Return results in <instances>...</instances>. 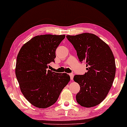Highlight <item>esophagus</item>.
Masks as SVG:
<instances>
[{"label": "esophagus", "instance_id": "1", "mask_svg": "<svg viewBox=\"0 0 127 127\" xmlns=\"http://www.w3.org/2000/svg\"><path fill=\"white\" fill-rule=\"evenodd\" d=\"M69 75H70V76L71 80H72L73 78V76H74L73 74V73H70V74H69Z\"/></svg>", "mask_w": 127, "mask_h": 127}]
</instances>
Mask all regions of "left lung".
<instances>
[{
	"mask_svg": "<svg viewBox=\"0 0 127 127\" xmlns=\"http://www.w3.org/2000/svg\"><path fill=\"white\" fill-rule=\"evenodd\" d=\"M66 37L77 51L79 60L85 62L87 67L85 75L73 77L80 86L76 101L87 108L97 106L106 97L115 77L113 52L106 42L95 34L86 32L67 35Z\"/></svg>",
	"mask_w": 127,
	"mask_h": 127,
	"instance_id": "1",
	"label": "left lung"
}]
</instances>
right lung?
<instances>
[{
	"mask_svg": "<svg viewBox=\"0 0 127 127\" xmlns=\"http://www.w3.org/2000/svg\"><path fill=\"white\" fill-rule=\"evenodd\" d=\"M65 35H41L23 45L16 59L15 75L21 92L31 104L46 108L55 103L70 81L67 73L48 70Z\"/></svg>",
	"mask_w": 127,
	"mask_h": 127,
	"instance_id": "add662e5",
	"label": "right lung"
}]
</instances>
